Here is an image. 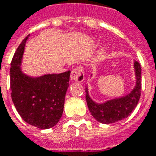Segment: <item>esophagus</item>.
Returning a JSON list of instances; mask_svg holds the SVG:
<instances>
[{
  "instance_id": "1",
  "label": "esophagus",
  "mask_w": 156,
  "mask_h": 156,
  "mask_svg": "<svg viewBox=\"0 0 156 156\" xmlns=\"http://www.w3.org/2000/svg\"><path fill=\"white\" fill-rule=\"evenodd\" d=\"M71 80H74V81H77V82H82L84 80V71L83 69L81 67H77L73 69L71 71L70 75Z\"/></svg>"
}]
</instances>
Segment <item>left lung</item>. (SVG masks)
Here are the masks:
<instances>
[{
  "label": "left lung",
  "instance_id": "obj_1",
  "mask_svg": "<svg viewBox=\"0 0 156 156\" xmlns=\"http://www.w3.org/2000/svg\"><path fill=\"white\" fill-rule=\"evenodd\" d=\"M136 83L129 94L97 103L91 99L88 87L86 86V100L92 116L101 124H112L127 118L134 111L141 96V65L134 61Z\"/></svg>",
  "mask_w": 156,
  "mask_h": 156
}]
</instances>
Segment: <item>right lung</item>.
I'll return each instance as SVG.
<instances>
[{"instance_id": "obj_1", "label": "right lung", "mask_w": 156, "mask_h": 156, "mask_svg": "<svg viewBox=\"0 0 156 156\" xmlns=\"http://www.w3.org/2000/svg\"><path fill=\"white\" fill-rule=\"evenodd\" d=\"M27 36L11 62L10 88L14 106L27 124L42 129L55 126L61 119L70 71L32 77L23 73L22 58Z\"/></svg>"}]
</instances>
